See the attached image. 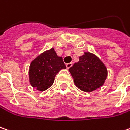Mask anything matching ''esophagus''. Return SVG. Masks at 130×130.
<instances>
[{"mask_svg":"<svg viewBox=\"0 0 130 130\" xmlns=\"http://www.w3.org/2000/svg\"><path fill=\"white\" fill-rule=\"evenodd\" d=\"M72 64H73V63L72 62H71V63H67L66 64V67H67V68L69 69L72 66Z\"/></svg>","mask_w":130,"mask_h":130,"instance_id":"34e87169","label":"esophagus"}]
</instances>
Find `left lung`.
<instances>
[{"mask_svg": "<svg viewBox=\"0 0 130 130\" xmlns=\"http://www.w3.org/2000/svg\"><path fill=\"white\" fill-rule=\"evenodd\" d=\"M77 87L85 92H91L102 86L107 76V70L100 59L85 52L79 61L69 69Z\"/></svg>", "mask_w": 130, "mask_h": 130, "instance_id": "1", "label": "left lung"}]
</instances>
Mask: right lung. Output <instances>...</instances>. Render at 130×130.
I'll return each mask as SVG.
<instances>
[{
    "label": "right lung",
    "mask_w": 130,
    "mask_h": 130,
    "mask_svg": "<svg viewBox=\"0 0 130 130\" xmlns=\"http://www.w3.org/2000/svg\"><path fill=\"white\" fill-rule=\"evenodd\" d=\"M65 68L62 57L57 55L54 49H50L31 62L29 68L30 83L37 90L44 91L53 85L58 72Z\"/></svg>",
    "instance_id": "1"
}]
</instances>
